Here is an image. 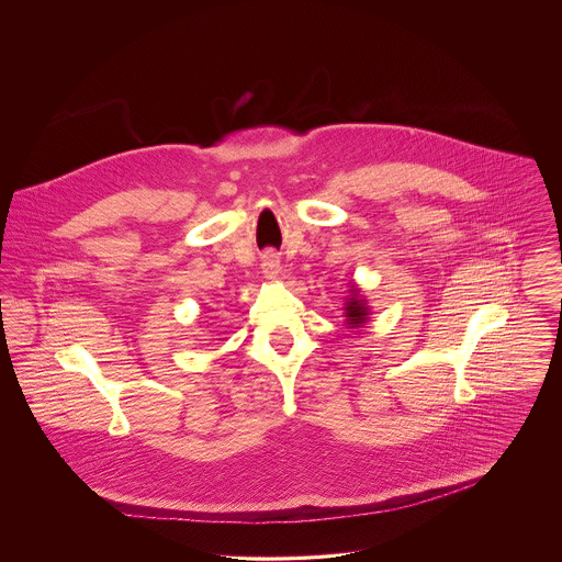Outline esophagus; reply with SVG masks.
<instances>
[{
    "mask_svg": "<svg viewBox=\"0 0 562 562\" xmlns=\"http://www.w3.org/2000/svg\"><path fill=\"white\" fill-rule=\"evenodd\" d=\"M261 272L266 279H274L281 272V261L274 252H268L261 257Z\"/></svg>",
    "mask_w": 562,
    "mask_h": 562,
    "instance_id": "1",
    "label": "esophagus"
}]
</instances>
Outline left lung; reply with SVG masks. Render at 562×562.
<instances>
[{
    "mask_svg": "<svg viewBox=\"0 0 562 562\" xmlns=\"http://www.w3.org/2000/svg\"><path fill=\"white\" fill-rule=\"evenodd\" d=\"M346 324H348V328H359V326H363L366 322H368V316H370V307H368V303H366V299L361 296V292H359V288H350V299L346 301Z\"/></svg>",
    "mask_w": 562,
    "mask_h": 562,
    "instance_id": "obj_1",
    "label": "left lung"
}]
</instances>
